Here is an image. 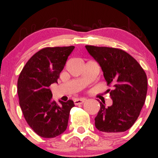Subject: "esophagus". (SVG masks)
Here are the masks:
<instances>
[{
	"instance_id": "esophagus-1",
	"label": "esophagus",
	"mask_w": 158,
	"mask_h": 158,
	"mask_svg": "<svg viewBox=\"0 0 158 158\" xmlns=\"http://www.w3.org/2000/svg\"><path fill=\"white\" fill-rule=\"evenodd\" d=\"M85 99H77L74 100V104L75 105H80V104H83L85 102Z\"/></svg>"
}]
</instances>
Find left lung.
<instances>
[{"label": "left lung", "mask_w": 158, "mask_h": 158, "mask_svg": "<svg viewBox=\"0 0 158 158\" xmlns=\"http://www.w3.org/2000/svg\"><path fill=\"white\" fill-rule=\"evenodd\" d=\"M87 50L102 68L113 103L99 102L95 118L99 131L113 135L129 129L138 118L147 94V77L131 55L120 49L86 45Z\"/></svg>", "instance_id": "obj_1"}]
</instances>
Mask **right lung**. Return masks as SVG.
I'll use <instances>...</instances> for the list:
<instances>
[{
  "instance_id": "add662e5",
  "label": "right lung",
  "mask_w": 158,
  "mask_h": 158,
  "mask_svg": "<svg viewBox=\"0 0 158 158\" xmlns=\"http://www.w3.org/2000/svg\"><path fill=\"white\" fill-rule=\"evenodd\" d=\"M74 46L45 48L29 59L18 79L19 105L25 120L38 135L52 138L68 126L72 100L57 103L50 85L57 82Z\"/></svg>"
}]
</instances>
